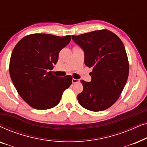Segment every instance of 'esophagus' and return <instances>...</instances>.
Returning <instances> with one entry per match:
<instances>
[{
    "instance_id": "34e87169",
    "label": "esophagus",
    "mask_w": 147,
    "mask_h": 147,
    "mask_svg": "<svg viewBox=\"0 0 147 147\" xmlns=\"http://www.w3.org/2000/svg\"><path fill=\"white\" fill-rule=\"evenodd\" d=\"M78 82H80V80H79L74 79V78H73V79H72V83H73V84H77V83H78Z\"/></svg>"
}]
</instances>
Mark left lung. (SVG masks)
<instances>
[{
	"mask_svg": "<svg viewBox=\"0 0 147 147\" xmlns=\"http://www.w3.org/2000/svg\"><path fill=\"white\" fill-rule=\"evenodd\" d=\"M84 51V63L92 67V80H81L84 90L78 95L80 105L94 112L110 108L118 99L127 82L129 63L124 44L106 29L71 36Z\"/></svg>",
	"mask_w": 147,
	"mask_h": 147,
	"instance_id": "1",
	"label": "left lung"
}]
</instances>
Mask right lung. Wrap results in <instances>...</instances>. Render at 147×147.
Returning <instances> with one entry per match:
<instances>
[{"instance_id":"right-lung-1","label":"right lung","mask_w":147,"mask_h":147,"mask_svg":"<svg viewBox=\"0 0 147 147\" xmlns=\"http://www.w3.org/2000/svg\"><path fill=\"white\" fill-rule=\"evenodd\" d=\"M71 36L35 33L24 37L12 52L9 73L20 96L32 108L47 110L57 106L71 76L59 78L48 71L57 62L59 53Z\"/></svg>"}]
</instances>
